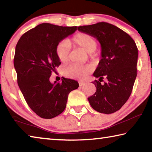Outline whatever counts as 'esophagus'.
Instances as JSON below:
<instances>
[{
  "label": "esophagus",
  "instance_id": "34e87169",
  "mask_svg": "<svg viewBox=\"0 0 152 152\" xmlns=\"http://www.w3.org/2000/svg\"><path fill=\"white\" fill-rule=\"evenodd\" d=\"M78 83H79V86H82L84 85V84H85V82H82V81H79Z\"/></svg>",
  "mask_w": 152,
  "mask_h": 152
}]
</instances>
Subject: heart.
Listing matches in <instances>:
<instances>
[{"label":"heart","instance_id":"obj_1","mask_svg":"<svg viewBox=\"0 0 152 152\" xmlns=\"http://www.w3.org/2000/svg\"><path fill=\"white\" fill-rule=\"evenodd\" d=\"M70 44L82 48L88 53L89 56L92 58L96 57V54L94 52L97 48L96 39L87 33H80L73 36L69 42L65 40L61 41L56 46V55L61 63L66 64L69 60L70 52ZM91 72V67L89 66L70 64L64 68V75L69 78L82 80L85 78Z\"/></svg>","mask_w":152,"mask_h":152}]
</instances>
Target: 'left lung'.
<instances>
[{
	"instance_id": "left-lung-1",
	"label": "left lung",
	"mask_w": 152,
	"mask_h": 152,
	"mask_svg": "<svg viewBox=\"0 0 152 152\" xmlns=\"http://www.w3.org/2000/svg\"><path fill=\"white\" fill-rule=\"evenodd\" d=\"M78 30L96 38L101 46V59L93 74L99 80L92 82L96 90L88 98L90 104L101 113L116 112L129 98L137 76L138 50L134 40L105 22L80 26Z\"/></svg>"
}]
</instances>
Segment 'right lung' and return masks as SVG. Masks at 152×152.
Wrapping results in <instances>:
<instances>
[{"label": "right lung", "instance_id": "obj_1", "mask_svg": "<svg viewBox=\"0 0 152 152\" xmlns=\"http://www.w3.org/2000/svg\"><path fill=\"white\" fill-rule=\"evenodd\" d=\"M77 30V27H62L42 23L24 33L15 48L14 66L17 83L27 104L43 119H52L66 109L69 93L78 88V82L62 79L51 83L52 72L60 65L56 46Z\"/></svg>", "mask_w": 152, "mask_h": 152}]
</instances>
